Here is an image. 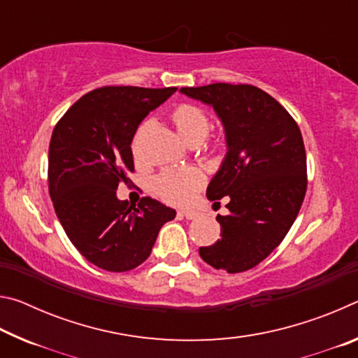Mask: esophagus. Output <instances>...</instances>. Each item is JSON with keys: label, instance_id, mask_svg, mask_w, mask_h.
<instances>
[{"label": "esophagus", "instance_id": "34e87169", "mask_svg": "<svg viewBox=\"0 0 358 358\" xmlns=\"http://www.w3.org/2000/svg\"><path fill=\"white\" fill-rule=\"evenodd\" d=\"M181 215H183L186 220H196V217L199 216L197 211H194V210H185V211H181Z\"/></svg>", "mask_w": 358, "mask_h": 358}]
</instances>
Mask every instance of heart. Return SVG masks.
Segmentation results:
<instances>
[{
  "instance_id": "obj_1",
  "label": "heart",
  "mask_w": 358,
  "mask_h": 358,
  "mask_svg": "<svg viewBox=\"0 0 358 358\" xmlns=\"http://www.w3.org/2000/svg\"><path fill=\"white\" fill-rule=\"evenodd\" d=\"M172 120L180 136L185 141H199L207 136L210 129V118L201 107L194 104H180L173 108ZM224 142L216 141L213 150H221ZM203 185V173L196 167L169 169L161 172L153 181L155 192L173 205H185Z\"/></svg>"
}]
</instances>
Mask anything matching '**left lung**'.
<instances>
[{
  "mask_svg": "<svg viewBox=\"0 0 358 358\" xmlns=\"http://www.w3.org/2000/svg\"><path fill=\"white\" fill-rule=\"evenodd\" d=\"M180 93L215 108L227 143L207 197L213 207L226 197L229 215H217L221 238L199 254L216 270L246 271L281 243L305 199L300 128L280 102L252 85L211 83Z\"/></svg>",
  "mask_w": 358,
  "mask_h": 358,
  "instance_id": "1",
  "label": "left lung"
}]
</instances>
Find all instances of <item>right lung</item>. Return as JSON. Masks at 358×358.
<instances>
[{
  "instance_id": "add662e5",
  "label": "right lung",
  "mask_w": 358,
  "mask_h": 358,
  "mask_svg": "<svg viewBox=\"0 0 358 358\" xmlns=\"http://www.w3.org/2000/svg\"><path fill=\"white\" fill-rule=\"evenodd\" d=\"M177 92L102 87L83 94L58 121L48 147V192L77 251L102 270L128 271L148 259L177 211L151 197L120 201L134 172L131 142L138 124Z\"/></svg>"
}]
</instances>
